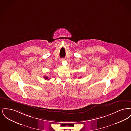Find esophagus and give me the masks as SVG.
Here are the masks:
<instances>
[{
  "label": "esophagus",
  "mask_w": 131,
  "mask_h": 131,
  "mask_svg": "<svg viewBox=\"0 0 131 131\" xmlns=\"http://www.w3.org/2000/svg\"><path fill=\"white\" fill-rule=\"evenodd\" d=\"M64 60V59H61V60H60V62H62Z\"/></svg>",
  "instance_id": "esophagus-1"
}]
</instances>
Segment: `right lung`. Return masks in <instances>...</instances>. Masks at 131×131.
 I'll list each match as a JSON object with an SVG mask.
<instances>
[{"instance_id":"obj_1","label":"right lung","mask_w":131,"mask_h":131,"mask_svg":"<svg viewBox=\"0 0 131 131\" xmlns=\"http://www.w3.org/2000/svg\"><path fill=\"white\" fill-rule=\"evenodd\" d=\"M44 78H45L46 80H49V79H48V77H47V76L44 77Z\"/></svg>"}]
</instances>
